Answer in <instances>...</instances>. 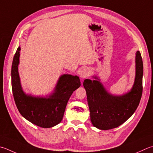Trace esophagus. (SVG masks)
Returning a JSON list of instances; mask_svg holds the SVG:
<instances>
[{"mask_svg": "<svg viewBox=\"0 0 153 153\" xmlns=\"http://www.w3.org/2000/svg\"><path fill=\"white\" fill-rule=\"evenodd\" d=\"M79 76H80V77H81V78H82V79L87 77L89 76L88 69H86V68H83L82 70L80 71Z\"/></svg>", "mask_w": 153, "mask_h": 153, "instance_id": "34e87169", "label": "esophagus"}]
</instances>
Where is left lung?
<instances>
[{"instance_id":"8db88e82","label":"left lung","mask_w":153,"mask_h":153,"mask_svg":"<svg viewBox=\"0 0 153 153\" xmlns=\"http://www.w3.org/2000/svg\"><path fill=\"white\" fill-rule=\"evenodd\" d=\"M143 76V59L138 51L136 53L134 84L130 92L120 96H112L105 90L99 80H84L90 119L94 126L101 130L114 128L134 114L142 96Z\"/></svg>"}]
</instances>
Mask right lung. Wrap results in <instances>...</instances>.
<instances>
[{
  "mask_svg": "<svg viewBox=\"0 0 153 153\" xmlns=\"http://www.w3.org/2000/svg\"><path fill=\"white\" fill-rule=\"evenodd\" d=\"M20 50L19 47L11 68L12 90L17 109L25 118L38 126H54L62 120L69 98L81 85L79 77L63 75L59 77L54 93L49 98L27 95L22 90L18 72Z\"/></svg>",
  "mask_w": 153,
  "mask_h": 153,
  "instance_id": "obj_1",
  "label": "right lung"
}]
</instances>
